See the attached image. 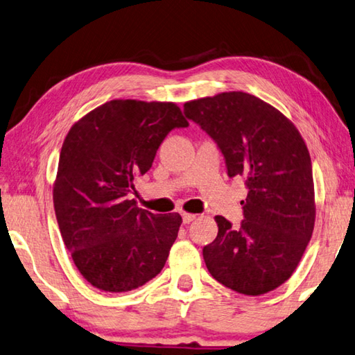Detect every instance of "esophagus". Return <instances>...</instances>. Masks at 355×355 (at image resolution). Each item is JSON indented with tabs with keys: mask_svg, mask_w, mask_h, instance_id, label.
Listing matches in <instances>:
<instances>
[{
	"mask_svg": "<svg viewBox=\"0 0 355 355\" xmlns=\"http://www.w3.org/2000/svg\"><path fill=\"white\" fill-rule=\"evenodd\" d=\"M182 217H183V223H191V222L196 220L197 216L196 214H188V212H183Z\"/></svg>",
	"mask_w": 355,
	"mask_h": 355,
	"instance_id": "34e87169",
	"label": "esophagus"
}]
</instances>
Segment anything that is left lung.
I'll list each match as a JSON object with an SVG mask.
<instances>
[{
  "label": "left lung",
  "instance_id": "8db88e82",
  "mask_svg": "<svg viewBox=\"0 0 355 355\" xmlns=\"http://www.w3.org/2000/svg\"><path fill=\"white\" fill-rule=\"evenodd\" d=\"M222 152L230 178L242 177L239 227L216 216L217 237L203 247L212 278L243 295H262L292 276L312 237V161L300 132L256 96L233 92L184 104Z\"/></svg>",
  "mask_w": 355,
  "mask_h": 355
}]
</instances>
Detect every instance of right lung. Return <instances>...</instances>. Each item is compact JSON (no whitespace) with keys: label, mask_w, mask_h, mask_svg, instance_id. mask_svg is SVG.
<instances>
[{"label":"right lung","mask_w":355,"mask_h":355,"mask_svg":"<svg viewBox=\"0 0 355 355\" xmlns=\"http://www.w3.org/2000/svg\"><path fill=\"white\" fill-rule=\"evenodd\" d=\"M188 125L172 102L127 99L98 107L68 132L54 209L77 270L96 288L128 292L164 267L182 216L138 208L130 194L169 132Z\"/></svg>","instance_id":"add662e5"}]
</instances>
